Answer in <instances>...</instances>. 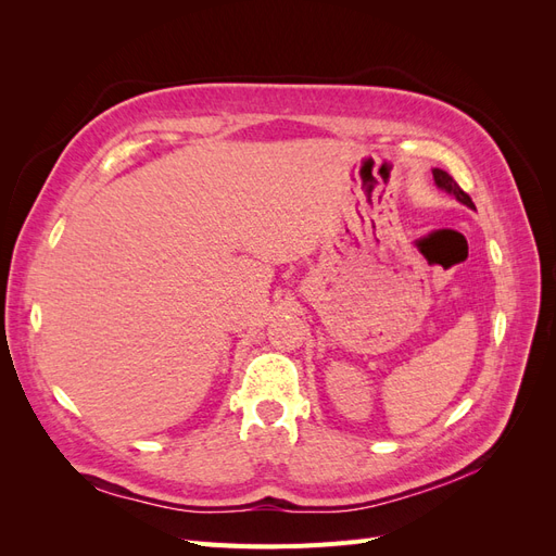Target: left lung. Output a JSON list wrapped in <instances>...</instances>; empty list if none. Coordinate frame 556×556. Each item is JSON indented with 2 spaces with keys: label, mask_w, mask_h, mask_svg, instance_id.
Instances as JSON below:
<instances>
[{
  "label": "left lung",
  "mask_w": 556,
  "mask_h": 556,
  "mask_svg": "<svg viewBox=\"0 0 556 556\" xmlns=\"http://www.w3.org/2000/svg\"><path fill=\"white\" fill-rule=\"evenodd\" d=\"M433 182L439 185L441 190H445L447 194L457 197V201H462L464 206H468V208H473V211H476V204H473V201H470V197L459 188L457 180H454L447 172H443V169H433Z\"/></svg>",
  "instance_id": "1"
}]
</instances>
